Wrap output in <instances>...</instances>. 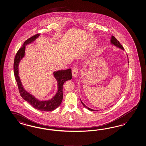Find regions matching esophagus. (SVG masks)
Listing matches in <instances>:
<instances>
[{
	"instance_id": "34e87169",
	"label": "esophagus",
	"mask_w": 146,
	"mask_h": 146,
	"mask_svg": "<svg viewBox=\"0 0 146 146\" xmlns=\"http://www.w3.org/2000/svg\"><path fill=\"white\" fill-rule=\"evenodd\" d=\"M78 69L77 68H74L72 70V75L73 77H76L78 75Z\"/></svg>"
}]
</instances>
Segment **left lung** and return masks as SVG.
Listing matches in <instances>:
<instances>
[{
    "label": "left lung",
    "mask_w": 146,
    "mask_h": 146,
    "mask_svg": "<svg viewBox=\"0 0 146 146\" xmlns=\"http://www.w3.org/2000/svg\"><path fill=\"white\" fill-rule=\"evenodd\" d=\"M110 43H111L112 45H113L116 46L117 47H118V48H121V49L123 50H124V49L122 45H121V44H120V42H119L118 40H117L116 38L115 37L113 36H111V39H110ZM127 60H128V63H129V58H128V56H127ZM80 101H81V102H82V104H83L84 106V107H85L86 108L88 109L89 110H91V111H97L96 110H93V109H92L89 108L85 104H84L83 102L82 101V100H80Z\"/></svg>",
    "instance_id": "left-lung-1"
}]
</instances>
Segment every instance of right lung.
Returning a JSON list of instances; mask_svg holds the SVG:
<instances>
[{
	"label": "right lung",
	"mask_w": 146,
	"mask_h": 146,
	"mask_svg": "<svg viewBox=\"0 0 146 146\" xmlns=\"http://www.w3.org/2000/svg\"><path fill=\"white\" fill-rule=\"evenodd\" d=\"M40 34H37L28 39L23 43L21 48L17 51L14 61V73L17 81L20 94L22 98L27 101L33 108L44 111H53L57 108L61 104L63 99V85L67 80L72 78L71 69L54 71L53 75L58 83V91L55 95L50 99L47 100H39L33 95L27 92L23 88L19 75V65L21 60L25 55V46L33 42Z\"/></svg>",
	"instance_id": "add662e5"
}]
</instances>
